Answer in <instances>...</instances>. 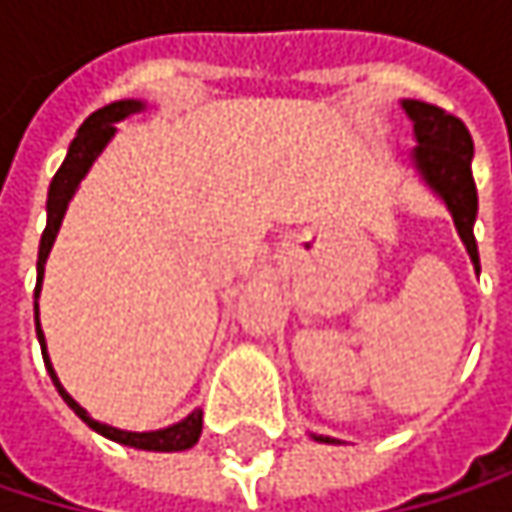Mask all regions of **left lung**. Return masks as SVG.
<instances>
[{"mask_svg": "<svg viewBox=\"0 0 512 512\" xmlns=\"http://www.w3.org/2000/svg\"><path fill=\"white\" fill-rule=\"evenodd\" d=\"M403 109L415 121V136H418L415 165L424 174V180L445 198L462 243L474 260V269L480 272L477 243L471 231L474 216H477V189L471 177V156H474L471 133L460 118L448 115L439 106H430L421 100H403ZM323 442H332V439H323Z\"/></svg>", "mask_w": 512, "mask_h": 512, "instance_id": "1", "label": "left lung"}]
</instances>
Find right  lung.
<instances>
[{"label":"right lung","mask_w":512,"mask_h":512,"mask_svg":"<svg viewBox=\"0 0 512 512\" xmlns=\"http://www.w3.org/2000/svg\"><path fill=\"white\" fill-rule=\"evenodd\" d=\"M142 103L139 100H118V103H109L97 112H91L76 139L70 142L67 148V156L61 162V168L55 171L50 183V195H47V228H44V237H41V249H38V284H35V299L41 293V281H44V263H47V255H50L52 243H55V234L61 228V219H64V210H67V201L70 195L76 192L79 180L85 177V171L91 168V162L97 159V154L106 148V142L115 136V121H124L127 115L139 112ZM35 329H38V341H41V353H44V361H47V370H50L52 382L58 388V394L64 397V403L82 418L88 421L91 430H97L100 436L112 439V442H121V445H130V448H142V451H186L198 442L201 436V427H204V412L195 409L189 418H183L180 424L174 427H165V430H156V433H127V430H115V427H106L100 421H91L88 412L61 388L55 370H52L50 358H47V347H44V332H41V323H38V302H35Z\"/></svg>","instance_id":"right-lung-1"}]
</instances>
